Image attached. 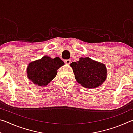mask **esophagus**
I'll use <instances>...</instances> for the list:
<instances>
[{
	"label": "esophagus",
	"instance_id": "34e87169",
	"mask_svg": "<svg viewBox=\"0 0 133 133\" xmlns=\"http://www.w3.org/2000/svg\"><path fill=\"white\" fill-rule=\"evenodd\" d=\"M64 62L65 63L67 64H69L70 63V62H71L70 60H69V59H68V60H64Z\"/></svg>",
	"mask_w": 133,
	"mask_h": 133
}]
</instances>
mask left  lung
Returning a JSON list of instances; mask_svg holds the SVG:
<instances>
[{
  "instance_id": "obj_1",
  "label": "left lung",
  "mask_w": 133,
  "mask_h": 133,
  "mask_svg": "<svg viewBox=\"0 0 133 133\" xmlns=\"http://www.w3.org/2000/svg\"><path fill=\"white\" fill-rule=\"evenodd\" d=\"M78 83L87 89L95 88L104 82L107 77V69L103 63L89 57H81L79 61L70 64Z\"/></svg>"
}]
</instances>
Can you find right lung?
<instances>
[{"instance_id": "1", "label": "right lung", "mask_w": 133, "mask_h": 133, "mask_svg": "<svg viewBox=\"0 0 133 133\" xmlns=\"http://www.w3.org/2000/svg\"><path fill=\"white\" fill-rule=\"evenodd\" d=\"M64 62L59 57L51 58L48 56L30 63L27 69L28 77L34 84L48 85L57 73V69L63 66Z\"/></svg>"}]
</instances>
